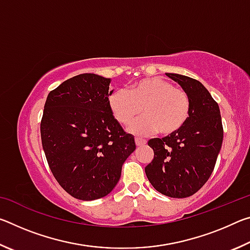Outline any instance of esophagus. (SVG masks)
<instances>
[{"label":"esophagus","mask_w":250,"mask_h":250,"mask_svg":"<svg viewBox=\"0 0 250 250\" xmlns=\"http://www.w3.org/2000/svg\"><path fill=\"white\" fill-rule=\"evenodd\" d=\"M146 143V140H145V139L135 138V145H137V146H145Z\"/></svg>","instance_id":"34e87169"}]
</instances>
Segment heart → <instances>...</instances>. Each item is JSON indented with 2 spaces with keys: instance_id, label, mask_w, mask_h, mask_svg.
<instances>
[{
  "instance_id": "heart-1",
  "label": "heart",
  "mask_w": 250,
  "mask_h": 250,
  "mask_svg": "<svg viewBox=\"0 0 250 250\" xmlns=\"http://www.w3.org/2000/svg\"><path fill=\"white\" fill-rule=\"evenodd\" d=\"M109 108L119 124L133 122L130 131L147 134L159 131L162 135L176 133L188 122L191 101L184 89L167 79L153 77L142 79L130 87L129 92L116 90L109 97Z\"/></svg>"
}]
</instances>
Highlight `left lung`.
Here are the masks:
<instances>
[{
    "label": "left lung",
    "mask_w": 250,
    "mask_h": 250,
    "mask_svg": "<svg viewBox=\"0 0 250 250\" xmlns=\"http://www.w3.org/2000/svg\"><path fill=\"white\" fill-rule=\"evenodd\" d=\"M166 75L188 92L191 112L176 133L147 142L154 158L146 167V174L161 194L184 198L195 194L213 173L223 143L222 117L218 104L198 80Z\"/></svg>",
    "instance_id": "1"
}]
</instances>
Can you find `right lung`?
Here are the masks:
<instances>
[{
    "label": "right lung",
    "instance_id": "right-lung-1",
    "mask_svg": "<svg viewBox=\"0 0 250 250\" xmlns=\"http://www.w3.org/2000/svg\"><path fill=\"white\" fill-rule=\"evenodd\" d=\"M110 79L82 74L47 96L42 145L58 184L75 198L94 201L112 191L125 161L135 150L109 108Z\"/></svg>",
    "mask_w": 250,
    "mask_h": 250
}]
</instances>
